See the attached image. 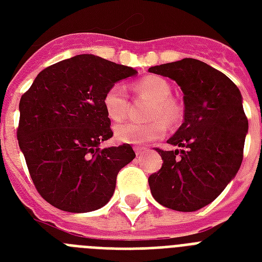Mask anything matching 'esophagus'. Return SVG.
I'll return each mask as SVG.
<instances>
[{
	"label": "esophagus",
	"mask_w": 262,
	"mask_h": 262,
	"mask_svg": "<svg viewBox=\"0 0 262 262\" xmlns=\"http://www.w3.org/2000/svg\"><path fill=\"white\" fill-rule=\"evenodd\" d=\"M147 151V148L144 147H135V152L136 155H141V154H144V152Z\"/></svg>",
	"instance_id": "34e87169"
}]
</instances>
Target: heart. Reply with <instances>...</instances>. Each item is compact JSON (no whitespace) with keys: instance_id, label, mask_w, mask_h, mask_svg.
I'll return each mask as SVG.
<instances>
[{"instance_id":"1","label":"heart","mask_w":262,"mask_h":262,"mask_svg":"<svg viewBox=\"0 0 262 262\" xmlns=\"http://www.w3.org/2000/svg\"><path fill=\"white\" fill-rule=\"evenodd\" d=\"M132 90L139 98L151 102L147 118L152 121L147 123H121L114 129L115 140L119 143L143 145L163 137L166 133L164 122L172 125L182 114L181 106L171 98V85L162 77L147 76L136 81ZM103 107L113 122H121L126 118L129 100L125 88L119 84L108 88L103 96Z\"/></svg>"}]
</instances>
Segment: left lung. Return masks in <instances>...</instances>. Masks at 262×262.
<instances>
[{"instance_id": "8db88e82", "label": "left lung", "mask_w": 262, "mask_h": 262, "mask_svg": "<svg viewBox=\"0 0 262 262\" xmlns=\"http://www.w3.org/2000/svg\"><path fill=\"white\" fill-rule=\"evenodd\" d=\"M183 92V123L167 140L182 149L163 151L159 171L149 175L154 199L163 207L193 212L212 203L236 175L249 123L242 95L227 76L199 59L149 68Z\"/></svg>"}]
</instances>
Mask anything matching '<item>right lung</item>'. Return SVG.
Wrapping results in <instances>:
<instances>
[{
	"label": "right lung",
	"mask_w": 262,
	"mask_h": 262,
	"mask_svg": "<svg viewBox=\"0 0 262 262\" xmlns=\"http://www.w3.org/2000/svg\"><path fill=\"white\" fill-rule=\"evenodd\" d=\"M137 72L92 54L43 69L20 99L18 147L36 190L61 211H96L114 194L119 170L136 158L129 144L99 148L113 137L103 96Z\"/></svg>",
	"instance_id": "1"
}]
</instances>
